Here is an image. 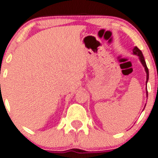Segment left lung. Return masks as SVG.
Returning <instances> with one entry per match:
<instances>
[{
	"mask_svg": "<svg viewBox=\"0 0 158 158\" xmlns=\"http://www.w3.org/2000/svg\"><path fill=\"white\" fill-rule=\"evenodd\" d=\"M133 54H136V55H137V56L139 57L140 63H142L143 67H144V70H145V72H146V85H147V82H148V80H149V70H148V67H147L146 66V63H145V61H144L142 52H141V50H139L136 46H135L134 48H133ZM146 94H147V96H148V91H146Z\"/></svg>",
	"mask_w": 158,
	"mask_h": 158,
	"instance_id": "1",
	"label": "left lung"
}]
</instances>
